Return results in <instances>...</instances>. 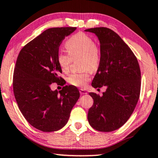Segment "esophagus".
<instances>
[{"instance_id":"obj_1","label":"esophagus","mask_w":158,"mask_h":158,"mask_svg":"<svg viewBox=\"0 0 158 158\" xmlns=\"http://www.w3.org/2000/svg\"><path fill=\"white\" fill-rule=\"evenodd\" d=\"M80 94H81V95H83V94H87V92H86V91H85V89H80Z\"/></svg>"}]
</instances>
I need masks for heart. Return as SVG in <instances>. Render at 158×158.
I'll return each instance as SVG.
<instances>
[{
  "label": "heart",
  "instance_id": "b5f03b06",
  "mask_svg": "<svg viewBox=\"0 0 158 158\" xmlns=\"http://www.w3.org/2000/svg\"><path fill=\"white\" fill-rule=\"evenodd\" d=\"M65 48L68 54L59 52L56 61L60 69L64 73L69 71L72 61L80 59V66L85 69L82 73H75L68 77V82L77 87H83L90 79L89 69L95 71L99 66L101 55L95 40L91 37L79 32L69 38L65 43Z\"/></svg>",
  "mask_w": 158,
  "mask_h": 158
}]
</instances>
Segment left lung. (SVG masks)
<instances>
[{
	"instance_id": "1",
	"label": "left lung",
	"mask_w": 158,
	"mask_h": 158,
	"mask_svg": "<svg viewBox=\"0 0 158 158\" xmlns=\"http://www.w3.org/2000/svg\"><path fill=\"white\" fill-rule=\"evenodd\" d=\"M85 31L95 34L100 43L101 61L91 85L98 90L106 88L102 96L89 93L94 104L88 120L95 130L113 131L126 123L136 107L141 90L140 67L131 48L113 30L95 27Z\"/></svg>"
}]
</instances>
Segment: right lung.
Wrapping results in <instances>:
<instances>
[{
  "label": "right lung",
  "instance_id": "add662e5",
  "mask_svg": "<svg viewBox=\"0 0 158 158\" xmlns=\"http://www.w3.org/2000/svg\"><path fill=\"white\" fill-rule=\"evenodd\" d=\"M76 27H54L45 30L25 45L16 59L13 76L14 97L20 111L38 130L52 132L63 128L80 97L74 85L52 91V83L64 85L56 61L59 48Z\"/></svg>",
  "mask_w": 158,
  "mask_h": 158
}]
</instances>
